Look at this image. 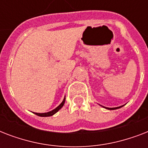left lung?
Masks as SVG:
<instances>
[{"instance_id":"8db88e82","label":"left lung","mask_w":148,"mask_h":148,"mask_svg":"<svg viewBox=\"0 0 148 148\" xmlns=\"http://www.w3.org/2000/svg\"><path fill=\"white\" fill-rule=\"evenodd\" d=\"M122 106H121V107H117V108H106L107 109H109V110H115V109H118V108H121Z\"/></svg>"}]
</instances>
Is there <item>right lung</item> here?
Here are the masks:
<instances>
[{"label": "right lung", "instance_id": "add662e5", "mask_svg": "<svg viewBox=\"0 0 148 148\" xmlns=\"http://www.w3.org/2000/svg\"><path fill=\"white\" fill-rule=\"evenodd\" d=\"M64 102H65V97L64 99L63 100L62 103H60L58 108H56L55 109H53V110H51V111H49V112H47V113H42V114H40V113H34V114L38 115V116H40V117H50V116H52V115H53L55 113L58 112V110L62 108L63 106H64Z\"/></svg>", "mask_w": 148, "mask_h": 148}]
</instances>
